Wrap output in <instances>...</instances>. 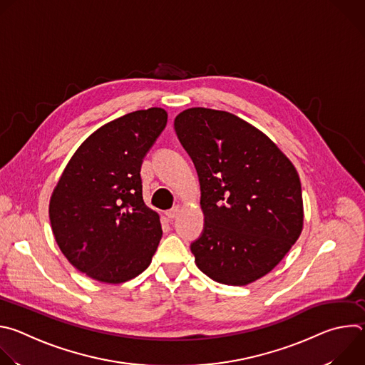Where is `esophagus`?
Wrapping results in <instances>:
<instances>
[{
	"instance_id": "34e87169",
	"label": "esophagus",
	"mask_w": 365,
	"mask_h": 365,
	"mask_svg": "<svg viewBox=\"0 0 365 365\" xmlns=\"http://www.w3.org/2000/svg\"><path fill=\"white\" fill-rule=\"evenodd\" d=\"M180 210L182 207L179 206V205H176V206H173L172 210H169L168 212H166V215H168V218H170V220H173V218H176L178 215H179V212H180Z\"/></svg>"
}]
</instances>
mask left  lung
<instances>
[{
	"instance_id": "8db88e82",
	"label": "left lung",
	"mask_w": 365,
	"mask_h": 365,
	"mask_svg": "<svg viewBox=\"0 0 365 365\" xmlns=\"http://www.w3.org/2000/svg\"><path fill=\"white\" fill-rule=\"evenodd\" d=\"M175 130L200 183L205 227L190 245L197 269L228 286L262 279L303 230L297 170L263 131L227 111L185 110Z\"/></svg>"
}]
</instances>
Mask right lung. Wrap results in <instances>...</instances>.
<instances>
[{"label": "right lung", "instance_id": "obj_1", "mask_svg": "<svg viewBox=\"0 0 365 365\" xmlns=\"http://www.w3.org/2000/svg\"><path fill=\"white\" fill-rule=\"evenodd\" d=\"M168 123L163 108L123 115L75 151L51 193L48 217L68 262L101 283L143 273L162 240L159 214L143 200L141 163Z\"/></svg>", "mask_w": 365, "mask_h": 365}]
</instances>
